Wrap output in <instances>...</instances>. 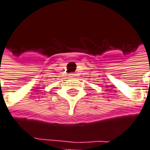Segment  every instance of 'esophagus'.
Returning <instances> with one entry per match:
<instances>
[{"label": "esophagus", "instance_id": "1", "mask_svg": "<svg viewBox=\"0 0 150 150\" xmlns=\"http://www.w3.org/2000/svg\"><path fill=\"white\" fill-rule=\"evenodd\" d=\"M76 75H75V74H74V73H72V74H69V77H71V78H74V77H75Z\"/></svg>", "mask_w": 150, "mask_h": 150}]
</instances>
